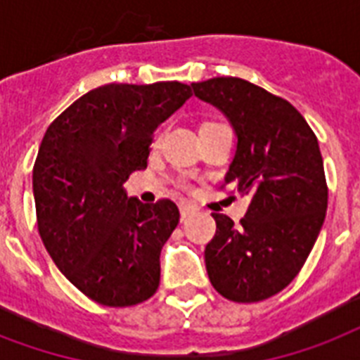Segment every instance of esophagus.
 Here are the masks:
<instances>
[{"label": "esophagus", "mask_w": 360, "mask_h": 360, "mask_svg": "<svg viewBox=\"0 0 360 360\" xmlns=\"http://www.w3.org/2000/svg\"><path fill=\"white\" fill-rule=\"evenodd\" d=\"M179 211H181V220H186L191 214L196 213V207L191 205V203H181Z\"/></svg>", "instance_id": "obj_1"}]
</instances>
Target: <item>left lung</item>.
<instances>
[{"instance_id":"obj_1","label":"left lung","mask_w":360,"mask_h":360,"mask_svg":"<svg viewBox=\"0 0 360 360\" xmlns=\"http://www.w3.org/2000/svg\"><path fill=\"white\" fill-rule=\"evenodd\" d=\"M192 89L230 121L237 146L224 181L250 200L239 224L213 213L209 280L230 301H263L295 278L325 222L329 192L318 138L288 101L250 82L220 76Z\"/></svg>"}]
</instances>
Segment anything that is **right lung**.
Segmentation results:
<instances>
[{
	"mask_svg": "<svg viewBox=\"0 0 360 360\" xmlns=\"http://www.w3.org/2000/svg\"><path fill=\"white\" fill-rule=\"evenodd\" d=\"M191 97L181 82L101 86L42 138L33 168L39 233L59 271L98 304L132 307L160 284V250L179 209L129 198L123 183L147 168L153 132Z\"/></svg>",
	"mask_w": 360,
	"mask_h": 360,
	"instance_id": "obj_1",
	"label": "right lung"
}]
</instances>
